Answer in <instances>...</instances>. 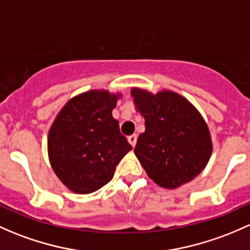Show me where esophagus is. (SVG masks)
Returning <instances> with one entry per match:
<instances>
[{"label": "esophagus", "instance_id": "34e87169", "mask_svg": "<svg viewBox=\"0 0 250 250\" xmlns=\"http://www.w3.org/2000/svg\"><path fill=\"white\" fill-rule=\"evenodd\" d=\"M136 139H138V136H136V134H133V135L128 136V143L130 144L133 147L136 145Z\"/></svg>", "mask_w": 250, "mask_h": 250}]
</instances>
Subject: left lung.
I'll return each mask as SVG.
<instances>
[{"label": "left lung", "instance_id": "1", "mask_svg": "<svg viewBox=\"0 0 250 250\" xmlns=\"http://www.w3.org/2000/svg\"><path fill=\"white\" fill-rule=\"evenodd\" d=\"M132 96L145 117V132L134 152L148 177L167 189L196 177L212 154L211 135L200 112L171 91L152 94L133 88Z\"/></svg>", "mask_w": 250, "mask_h": 250}]
</instances>
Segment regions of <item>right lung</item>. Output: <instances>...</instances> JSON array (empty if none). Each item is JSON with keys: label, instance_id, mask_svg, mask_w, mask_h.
<instances>
[{"label": "right lung", "instance_id": "add662e5", "mask_svg": "<svg viewBox=\"0 0 250 250\" xmlns=\"http://www.w3.org/2000/svg\"><path fill=\"white\" fill-rule=\"evenodd\" d=\"M120 97L104 90L79 94L62 107L50 128V164L74 193H93L110 182L116 165L132 149L112 117Z\"/></svg>", "mask_w": 250, "mask_h": 250}]
</instances>
